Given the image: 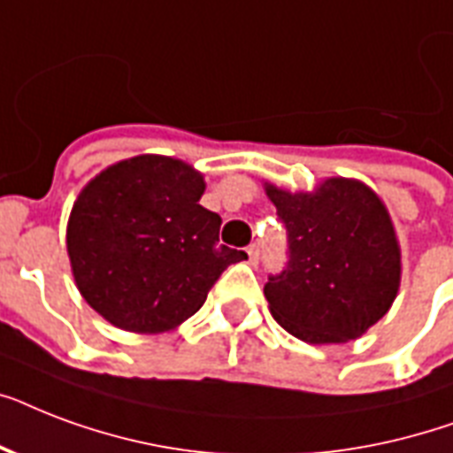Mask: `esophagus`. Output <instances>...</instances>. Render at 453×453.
Instances as JSON below:
<instances>
[{"mask_svg": "<svg viewBox=\"0 0 453 453\" xmlns=\"http://www.w3.org/2000/svg\"><path fill=\"white\" fill-rule=\"evenodd\" d=\"M247 256H249V263H251V265H256V263H258V256H261V251H258V247H256V244H251V247L247 249Z\"/></svg>", "mask_w": 453, "mask_h": 453, "instance_id": "1", "label": "esophagus"}]
</instances>
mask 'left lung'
<instances>
[{
	"instance_id": "1",
	"label": "left lung",
	"mask_w": 453,
	"mask_h": 453,
	"mask_svg": "<svg viewBox=\"0 0 453 453\" xmlns=\"http://www.w3.org/2000/svg\"><path fill=\"white\" fill-rule=\"evenodd\" d=\"M265 190L287 227V265L263 289L277 324L308 343L362 336L400 287V247L383 202L348 178H329L312 195Z\"/></svg>"
}]
</instances>
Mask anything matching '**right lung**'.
Wrapping results in <instances>:
<instances>
[{
    "label": "right lung",
    "mask_w": 453,
    "mask_h": 453,
    "mask_svg": "<svg viewBox=\"0 0 453 453\" xmlns=\"http://www.w3.org/2000/svg\"><path fill=\"white\" fill-rule=\"evenodd\" d=\"M204 178L188 164L141 155L81 190L67 223L77 289L124 331L159 334L206 301L223 270L247 258L219 244L220 216L199 204Z\"/></svg>",
    "instance_id": "obj_1"
}]
</instances>
